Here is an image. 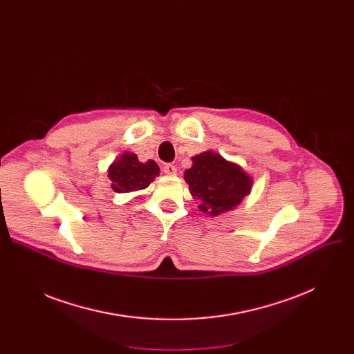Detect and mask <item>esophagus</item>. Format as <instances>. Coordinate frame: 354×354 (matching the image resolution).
<instances>
[{
	"mask_svg": "<svg viewBox=\"0 0 354 354\" xmlns=\"http://www.w3.org/2000/svg\"><path fill=\"white\" fill-rule=\"evenodd\" d=\"M163 172H165L166 175H169V176H175V175L178 174V169H176V166H175V165H172V163H166V165L163 166Z\"/></svg>",
	"mask_w": 354,
	"mask_h": 354,
	"instance_id": "34e87169",
	"label": "esophagus"
}]
</instances>
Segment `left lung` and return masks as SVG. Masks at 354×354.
<instances>
[{"label": "left lung", "instance_id": "obj_1", "mask_svg": "<svg viewBox=\"0 0 354 354\" xmlns=\"http://www.w3.org/2000/svg\"><path fill=\"white\" fill-rule=\"evenodd\" d=\"M192 166L185 171V182L198 208L211 216L234 211L250 195L252 178L238 163L216 152L207 151L191 158Z\"/></svg>", "mask_w": 354, "mask_h": 354}]
</instances>
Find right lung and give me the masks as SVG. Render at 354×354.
I'll use <instances>...</instances> for the list:
<instances>
[{"mask_svg": "<svg viewBox=\"0 0 354 354\" xmlns=\"http://www.w3.org/2000/svg\"><path fill=\"white\" fill-rule=\"evenodd\" d=\"M159 166L155 160L140 162L138 155L124 152L113 160L107 169L111 188L118 194H132L142 191L159 176Z\"/></svg>", "mask_w": 354, "mask_h": 354, "instance_id": "add662e5", "label": "right lung"}]
</instances>
